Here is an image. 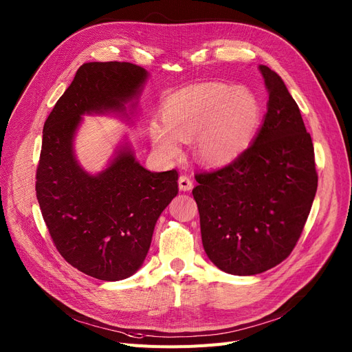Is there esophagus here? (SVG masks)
Returning a JSON list of instances; mask_svg holds the SVG:
<instances>
[{"instance_id":"1","label":"esophagus","mask_w":352,"mask_h":352,"mask_svg":"<svg viewBox=\"0 0 352 352\" xmlns=\"http://www.w3.org/2000/svg\"><path fill=\"white\" fill-rule=\"evenodd\" d=\"M178 187H179L181 191L192 190V179L188 175H181L178 178Z\"/></svg>"}]
</instances>
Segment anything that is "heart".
Returning a JSON list of instances; mask_svg holds the SVG:
<instances>
[{
	"instance_id": "heart-1",
	"label": "heart",
	"mask_w": 352,
	"mask_h": 352,
	"mask_svg": "<svg viewBox=\"0 0 352 352\" xmlns=\"http://www.w3.org/2000/svg\"><path fill=\"white\" fill-rule=\"evenodd\" d=\"M164 122H150L155 150L174 158L184 138L194 137V151L206 164L223 165L238 158L254 141L261 124L260 100L245 87L202 82L166 98Z\"/></svg>"
}]
</instances>
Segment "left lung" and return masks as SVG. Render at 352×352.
Masks as SVG:
<instances>
[{
	"instance_id": "8db88e82",
	"label": "left lung",
	"mask_w": 352,
	"mask_h": 352,
	"mask_svg": "<svg viewBox=\"0 0 352 352\" xmlns=\"http://www.w3.org/2000/svg\"><path fill=\"white\" fill-rule=\"evenodd\" d=\"M268 91L261 128L238 158L198 173L192 190L202 245L232 275L261 274L283 263L304 230L317 192L314 145L281 77L258 67Z\"/></svg>"
}]
</instances>
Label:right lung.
<instances>
[{
  "label": "right lung",
  "mask_w": 352,
  "mask_h": 352,
  "mask_svg": "<svg viewBox=\"0 0 352 352\" xmlns=\"http://www.w3.org/2000/svg\"><path fill=\"white\" fill-rule=\"evenodd\" d=\"M148 72L131 63L82 64L48 116L35 191L50 235L64 260L102 281L135 274L151 245L157 219L178 194L175 170L151 173L121 144L98 174L85 171L74 140L85 114L135 108Z\"/></svg>",
  "instance_id": "add662e5"
}]
</instances>
